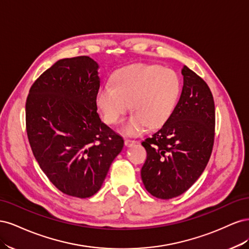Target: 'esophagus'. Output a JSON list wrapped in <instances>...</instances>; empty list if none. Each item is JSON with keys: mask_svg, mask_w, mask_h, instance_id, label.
<instances>
[{"mask_svg": "<svg viewBox=\"0 0 249 249\" xmlns=\"http://www.w3.org/2000/svg\"><path fill=\"white\" fill-rule=\"evenodd\" d=\"M136 143H137V141L132 140V139H125V140H124V144H125V146H127V147H131V146L136 144Z\"/></svg>", "mask_w": 249, "mask_h": 249, "instance_id": "esophagus-1", "label": "esophagus"}]
</instances>
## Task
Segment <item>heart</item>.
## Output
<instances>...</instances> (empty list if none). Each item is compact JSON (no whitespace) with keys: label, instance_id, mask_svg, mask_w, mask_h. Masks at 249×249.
Returning <instances> with one entry per match:
<instances>
[{"label":"heart","instance_id":"b5f03b06","mask_svg":"<svg viewBox=\"0 0 249 249\" xmlns=\"http://www.w3.org/2000/svg\"><path fill=\"white\" fill-rule=\"evenodd\" d=\"M113 85H103L95 103L103 120L117 124L130 108L134 111L122 126L123 132L137 135L162 126L178 105L182 84L178 73L160 65L133 64L117 71Z\"/></svg>","mask_w":249,"mask_h":249}]
</instances>
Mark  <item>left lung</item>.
Here are the masks:
<instances>
[{"label": "left lung", "instance_id": "1", "mask_svg": "<svg viewBox=\"0 0 249 249\" xmlns=\"http://www.w3.org/2000/svg\"><path fill=\"white\" fill-rule=\"evenodd\" d=\"M184 85L171 117L141 144L147 157L141 169L145 189L170 199L196 182L210 160L215 137V105L207 83L187 66Z\"/></svg>", "mask_w": 249, "mask_h": 249}]
</instances>
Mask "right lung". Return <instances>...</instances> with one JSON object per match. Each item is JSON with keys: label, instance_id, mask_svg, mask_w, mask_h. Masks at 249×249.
Masks as SVG:
<instances>
[{"label": "right lung", "instance_id": "right-lung-1", "mask_svg": "<svg viewBox=\"0 0 249 249\" xmlns=\"http://www.w3.org/2000/svg\"><path fill=\"white\" fill-rule=\"evenodd\" d=\"M97 69L87 56L59 60L33 83L26 102L35 159L57 189L79 198L100 190L124 147V138L96 111Z\"/></svg>", "mask_w": 249, "mask_h": 249}]
</instances>
